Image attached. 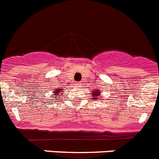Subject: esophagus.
<instances>
[{
    "instance_id": "1",
    "label": "esophagus",
    "mask_w": 159,
    "mask_h": 159,
    "mask_svg": "<svg viewBox=\"0 0 159 159\" xmlns=\"http://www.w3.org/2000/svg\"><path fill=\"white\" fill-rule=\"evenodd\" d=\"M81 82H77V83L75 84V86H77V87H79V86H81Z\"/></svg>"
}]
</instances>
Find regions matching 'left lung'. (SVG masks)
<instances>
[{"label":"left lung","instance_id":"left-lung-1","mask_svg":"<svg viewBox=\"0 0 159 159\" xmlns=\"http://www.w3.org/2000/svg\"><path fill=\"white\" fill-rule=\"evenodd\" d=\"M91 94H92V97H93L92 98L94 100H97L98 98V97L100 95V90H95L94 92H93V93H91Z\"/></svg>","mask_w":159,"mask_h":159}]
</instances>
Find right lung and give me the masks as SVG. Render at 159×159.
I'll return each mask as SVG.
<instances>
[{"mask_svg":"<svg viewBox=\"0 0 159 159\" xmlns=\"http://www.w3.org/2000/svg\"><path fill=\"white\" fill-rule=\"evenodd\" d=\"M63 89H58V88H56L54 90H53L52 93H54V95H56L57 97H59L60 95L63 94ZM57 97H52L53 99H57Z\"/></svg>","mask_w":159,"mask_h":159,"instance_id":"add662e5","label":"right lung"}]
</instances>
